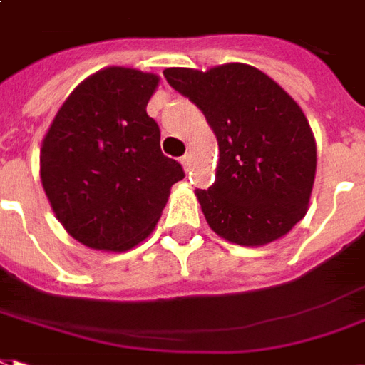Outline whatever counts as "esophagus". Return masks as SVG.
Here are the masks:
<instances>
[{
	"label": "esophagus",
	"mask_w": 365,
	"mask_h": 365,
	"mask_svg": "<svg viewBox=\"0 0 365 365\" xmlns=\"http://www.w3.org/2000/svg\"><path fill=\"white\" fill-rule=\"evenodd\" d=\"M180 163H182V167H185V171L188 173L190 169H192V155L190 153H186V155H182V160H180Z\"/></svg>",
	"instance_id": "1"
}]
</instances>
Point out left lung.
I'll return each mask as SVG.
<instances>
[{"mask_svg": "<svg viewBox=\"0 0 365 365\" xmlns=\"http://www.w3.org/2000/svg\"><path fill=\"white\" fill-rule=\"evenodd\" d=\"M163 76L205 115L217 136L215 182L196 190L205 221L240 246L273 242L306 215L316 140L306 115L275 81L242 63Z\"/></svg>", "mask_w": 365, "mask_h": 365, "instance_id": "8db88e82", "label": "left lung"}]
</instances>
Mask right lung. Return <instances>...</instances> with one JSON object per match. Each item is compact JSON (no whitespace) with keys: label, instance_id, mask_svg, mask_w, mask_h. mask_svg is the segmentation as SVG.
Returning <instances> with one entry per match:
<instances>
[{"label":"right lung","instance_id":"right-lung-1","mask_svg":"<svg viewBox=\"0 0 365 365\" xmlns=\"http://www.w3.org/2000/svg\"><path fill=\"white\" fill-rule=\"evenodd\" d=\"M160 78L109 67L81 82L42 144L40 175L57 219L94 250L133 248L152 232L177 180L146 106Z\"/></svg>","mask_w":365,"mask_h":365}]
</instances>
